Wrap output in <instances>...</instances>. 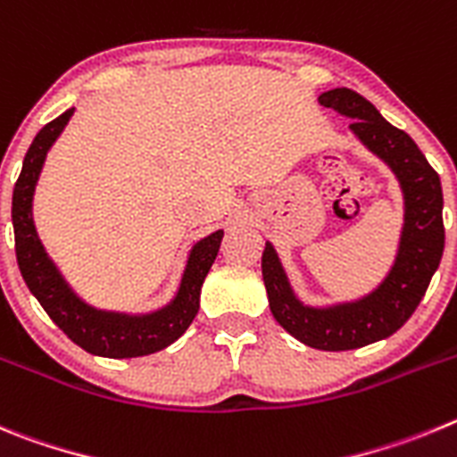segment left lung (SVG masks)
<instances>
[{
    "mask_svg": "<svg viewBox=\"0 0 457 457\" xmlns=\"http://www.w3.org/2000/svg\"><path fill=\"white\" fill-rule=\"evenodd\" d=\"M319 102L353 118L351 129L360 141L385 159L401 179L405 193L401 248L389 275L373 294L326 310L300 305L270 244L262 254V275L270 312L289 335L319 351H351L394 335L421 303L444 253L442 184L417 143L389 125L360 93L335 88L323 93Z\"/></svg>",
    "mask_w": 457,
    "mask_h": 457,
    "instance_id": "obj_1",
    "label": "left lung"
}]
</instances>
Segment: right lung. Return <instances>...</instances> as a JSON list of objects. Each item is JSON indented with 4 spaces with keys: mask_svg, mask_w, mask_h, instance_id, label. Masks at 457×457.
<instances>
[{
    "mask_svg": "<svg viewBox=\"0 0 457 457\" xmlns=\"http://www.w3.org/2000/svg\"><path fill=\"white\" fill-rule=\"evenodd\" d=\"M70 116H72V109L47 122L36 134L34 143L29 145L27 154H24L22 172L15 182L11 216H13L15 254H18L20 273L31 294L38 298L43 310L49 314V319L54 320L77 346L102 357L150 355V353L162 351V348L170 346L175 339H179L198 314L200 289H203V282L212 269L213 259L219 254L223 232L219 229L193 245L178 295L170 305L154 314H113V312L93 310L81 303L45 254L38 234H36L34 219H31V200H34V188L38 182L45 154L63 131V127L68 125Z\"/></svg>",
    "mask_w": 457,
    "mask_h": 457,
    "instance_id": "obj_1",
    "label": "right lung"
}]
</instances>
